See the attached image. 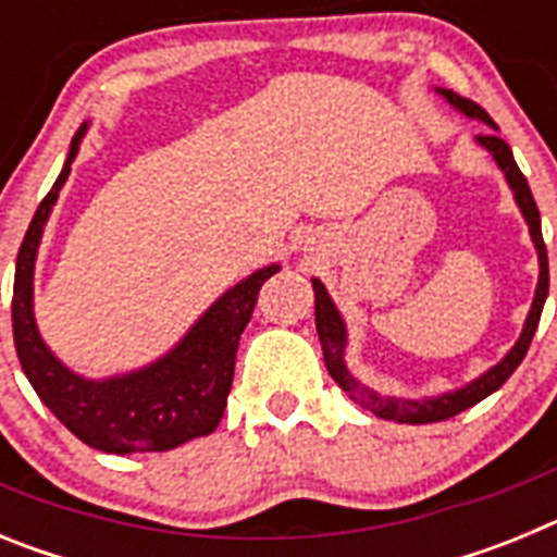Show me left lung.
Wrapping results in <instances>:
<instances>
[{
    "label": "left lung",
    "mask_w": 557,
    "mask_h": 557,
    "mask_svg": "<svg viewBox=\"0 0 557 557\" xmlns=\"http://www.w3.org/2000/svg\"><path fill=\"white\" fill-rule=\"evenodd\" d=\"M446 100L451 102L455 108H460L466 116L471 120H482L485 125H491L496 131V122L491 120L488 113L482 111L476 102L466 100V97L455 95L449 88H437ZM480 133L476 141H480L485 150L491 152L496 159V164L502 166L505 172V178H508L510 189L516 195V203H519L521 214L528 220L530 225V236H533L535 250H539V287H535V301L533 309L528 314V323H524V332H521L519 343L508 351V357L502 359L499 366L491 368L488 373H482L480 379H474L471 385L460 387V391H451L444 393V396L437 398H393V396H379V393L368 391L357 382V379L348 373L346 362H343V351H346V326H343V318H339L337 307L332 304L329 298L326 287H323L318 278H312V287H314V326H318V337H321V346H323V362H326V371L332 373V379L337 382L348 396L357 401L362 410L373 412L376 418H385V421H398V424H435V421H446V418H455L457 412L469 410L474 407L476 401H482L485 396H491L494 391H499L505 382L510 379V373L521 366V359L528 357V348L533 343V334L539 329L541 321V309H544V301H547V293H549V262H547V245H544V236H541V214H539V206H535L533 191H530L528 178L521 175L519 164H516L513 152H510L508 141L502 139L499 133Z\"/></svg>",
    "instance_id": "obj_1"
}]
</instances>
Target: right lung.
Segmentation results:
<instances>
[{
  "label": "right lung",
  "mask_w": 557,
  "mask_h": 557,
  "mask_svg": "<svg viewBox=\"0 0 557 557\" xmlns=\"http://www.w3.org/2000/svg\"><path fill=\"white\" fill-rule=\"evenodd\" d=\"M86 125L72 139L61 175L38 203L22 239L13 282V343L38 398L86 446L111 455L166 451L218 430L234 382L239 334L253 314L259 289L278 264L248 275L189 329L178 346L141 371L91 382L61 366L44 346L33 318V268L44 223L66 184Z\"/></svg>",
  "instance_id": "right-lung-1"
}]
</instances>
